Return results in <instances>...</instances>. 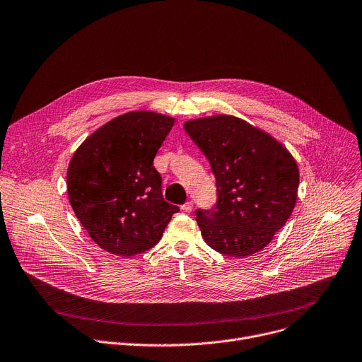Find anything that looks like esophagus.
<instances>
[{"mask_svg":"<svg viewBox=\"0 0 362 362\" xmlns=\"http://www.w3.org/2000/svg\"><path fill=\"white\" fill-rule=\"evenodd\" d=\"M192 209H193V202H186L185 205H182V211L186 214H189Z\"/></svg>","mask_w":362,"mask_h":362,"instance_id":"esophagus-1","label":"esophagus"}]
</instances>
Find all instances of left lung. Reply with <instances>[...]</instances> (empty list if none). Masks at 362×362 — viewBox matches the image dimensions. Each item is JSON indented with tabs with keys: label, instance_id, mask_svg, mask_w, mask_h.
<instances>
[{
	"label": "left lung",
	"instance_id": "1",
	"mask_svg": "<svg viewBox=\"0 0 362 362\" xmlns=\"http://www.w3.org/2000/svg\"><path fill=\"white\" fill-rule=\"evenodd\" d=\"M206 156L216 182V202L196 209L206 244L229 257L264 248L290 218L299 187L291 154L248 122L216 115L185 124Z\"/></svg>",
	"mask_w": 362,
	"mask_h": 362
}]
</instances>
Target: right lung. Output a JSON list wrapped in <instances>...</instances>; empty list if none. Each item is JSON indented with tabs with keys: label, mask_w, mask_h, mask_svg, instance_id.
Wrapping results in <instances>:
<instances>
[{
	"label": "right lung",
	"mask_w": 362,
	"mask_h": 362,
	"mask_svg": "<svg viewBox=\"0 0 362 362\" xmlns=\"http://www.w3.org/2000/svg\"><path fill=\"white\" fill-rule=\"evenodd\" d=\"M175 119L134 111L96 129L68 169L71 205L89 237L122 257L153 248L180 208L163 199L153 160Z\"/></svg>",
	"instance_id": "1"
}]
</instances>
